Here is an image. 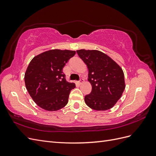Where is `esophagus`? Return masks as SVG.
<instances>
[{"instance_id":"1","label":"esophagus","mask_w":156,"mask_h":156,"mask_svg":"<svg viewBox=\"0 0 156 156\" xmlns=\"http://www.w3.org/2000/svg\"><path fill=\"white\" fill-rule=\"evenodd\" d=\"M83 82H84V79H81L79 80V81L78 82V83H79V84H81Z\"/></svg>"}]
</instances>
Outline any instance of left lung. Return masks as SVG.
<instances>
[{"mask_svg": "<svg viewBox=\"0 0 156 156\" xmlns=\"http://www.w3.org/2000/svg\"><path fill=\"white\" fill-rule=\"evenodd\" d=\"M77 53L88 69V81L92 92L84 101L96 111L110 109L119 100L126 83L122 68L110 56L98 50H77Z\"/></svg>", "mask_w": 156, "mask_h": 156, "instance_id": "obj_1", "label": "left lung"}]
</instances>
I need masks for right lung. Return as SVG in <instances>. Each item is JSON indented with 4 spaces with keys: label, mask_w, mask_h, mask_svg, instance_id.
<instances>
[{
    "label": "right lung",
    "mask_w": 156,
    "mask_h": 156,
    "mask_svg": "<svg viewBox=\"0 0 156 156\" xmlns=\"http://www.w3.org/2000/svg\"><path fill=\"white\" fill-rule=\"evenodd\" d=\"M76 53L75 51L51 49L32 59L25 73L27 91L36 104L48 111H56L67 105L75 84L65 79L62 68Z\"/></svg>",
    "instance_id": "right-lung-1"
}]
</instances>
